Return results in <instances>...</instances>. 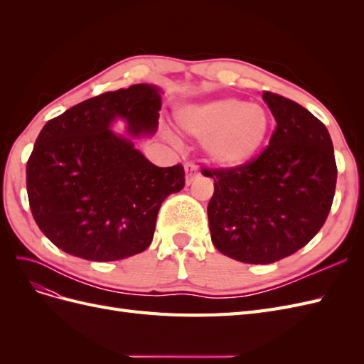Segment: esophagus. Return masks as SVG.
I'll return each mask as SVG.
<instances>
[{"label":"esophagus","instance_id":"1","mask_svg":"<svg viewBox=\"0 0 364 364\" xmlns=\"http://www.w3.org/2000/svg\"><path fill=\"white\" fill-rule=\"evenodd\" d=\"M185 174H186V183L190 185L194 179L199 178V170H197V167L193 162H186L185 164Z\"/></svg>","mask_w":364,"mask_h":364}]
</instances>
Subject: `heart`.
Masks as SVG:
<instances>
[{"instance_id": "obj_1", "label": "heart", "mask_w": 364, "mask_h": 364, "mask_svg": "<svg viewBox=\"0 0 364 364\" xmlns=\"http://www.w3.org/2000/svg\"><path fill=\"white\" fill-rule=\"evenodd\" d=\"M178 124L193 136H205L203 150L213 162L234 167L259 150L269 134L270 118L259 105L222 98L183 109L178 115Z\"/></svg>"}]
</instances>
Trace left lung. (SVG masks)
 Wrapping results in <instances>:
<instances>
[{
	"label": "left lung",
	"instance_id": "1",
	"mask_svg": "<svg viewBox=\"0 0 364 364\" xmlns=\"http://www.w3.org/2000/svg\"><path fill=\"white\" fill-rule=\"evenodd\" d=\"M277 127L258 156L202 168L214 179L208 203L213 245L247 264L293 255L321 230L331 209L337 165L328 129L296 102L262 92Z\"/></svg>",
	"mask_w": 364,
	"mask_h": 364
}]
</instances>
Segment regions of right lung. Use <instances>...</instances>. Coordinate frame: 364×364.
I'll return each instance as SVG.
<instances>
[{"instance_id":"right-lung-1","label":"right lung","mask_w":364,"mask_h":364,"mask_svg":"<svg viewBox=\"0 0 364 364\" xmlns=\"http://www.w3.org/2000/svg\"><path fill=\"white\" fill-rule=\"evenodd\" d=\"M159 111L158 87L139 83L43 126L27 161V194L54 246L90 261L124 259L150 246L162 202L185 186L183 167H156L109 126L123 118L132 135L153 134Z\"/></svg>"}]
</instances>
